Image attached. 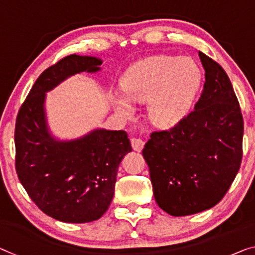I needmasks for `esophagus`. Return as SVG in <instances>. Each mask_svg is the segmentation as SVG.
<instances>
[{"instance_id": "esophagus-1", "label": "esophagus", "mask_w": 255, "mask_h": 255, "mask_svg": "<svg viewBox=\"0 0 255 255\" xmlns=\"http://www.w3.org/2000/svg\"><path fill=\"white\" fill-rule=\"evenodd\" d=\"M131 146L132 149H134L135 151H142V149L144 147V140L140 139V138H131Z\"/></svg>"}]
</instances>
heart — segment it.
I'll return each mask as SVG.
<instances>
[{"label": "heart", "mask_w": 255, "mask_h": 255, "mask_svg": "<svg viewBox=\"0 0 255 255\" xmlns=\"http://www.w3.org/2000/svg\"><path fill=\"white\" fill-rule=\"evenodd\" d=\"M201 71L189 57L155 56L139 62L123 80L126 96L117 95V110L131 118V102H149V117L155 126L168 128L184 119L195 102L201 85Z\"/></svg>", "instance_id": "heart-1"}]
</instances>
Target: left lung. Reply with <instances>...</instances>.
Returning <instances> with one entry per match:
<instances>
[{
  "label": "left lung",
  "mask_w": 255,
  "mask_h": 255,
  "mask_svg": "<svg viewBox=\"0 0 255 255\" xmlns=\"http://www.w3.org/2000/svg\"><path fill=\"white\" fill-rule=\"evenodd\" d=\"M204 89L195 110L168 130L153 131L142 151L154 199L173 216L210 210L236 177L244 121L236 94L220 64L199 51Z\"/></svg>",
  "instance_id": "1"
}]
</instances>
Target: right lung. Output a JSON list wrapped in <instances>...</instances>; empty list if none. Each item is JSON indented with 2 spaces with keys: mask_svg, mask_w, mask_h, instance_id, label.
Returning <instances> with one entry per match:
<instances>
[{
  "mask_svg": "<svg viewBox=\"0 0 255 255\" xmlns=\"http://www.w3.org/2000/svg\"><path fill=\"white\" fill-rule=\"evenodd\" d=\"M101 65L96 57H64L37 78L17 116L19 181L41 211L62 222H91L108 211L118 167L132 150L125 130L95 129L72 140H57L48 130L45 93L71 75L95 73Z\"/></svg>",
  "mask_w": 255,
  "mask_h": 255,
  "instance_id": "add662e5",
  "label": "right lung"
}]
</instances>
